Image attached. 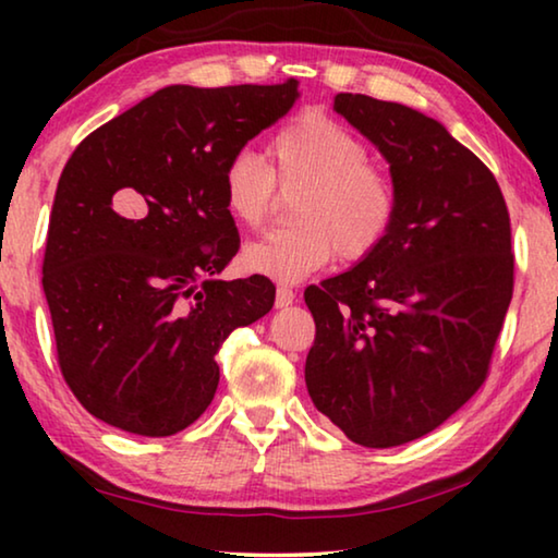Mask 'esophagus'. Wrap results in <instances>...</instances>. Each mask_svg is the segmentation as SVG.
I'll use <instances>...</instances> for the list:
<instances>
[{
	"mask_svg": "<svg viewBox=\"0 0 558 558\" xmlns=\"http://www.w3.org/2000/svg\"><path fill=\"white\" fill-rule=\"evenodd\" d=\"M295 300V292L288 286H278V295H276V307H288Z\"/></svg>",
	"mask_w": 558,
	"mask_h": 558,
	"instance_id": "1",
	"label": "esophagus"
}]
</instances>
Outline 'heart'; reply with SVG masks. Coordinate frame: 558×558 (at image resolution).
I'll use <instances>...</instances> for the list:
<instances>
[{
  "instance_id": "obj_1",
  "label": "heart",
  "mask_w": 558,
  "mask_h": 558,
  "mask_svg": "<svg viewBox=\"0 0 558 558\" xmlns=\"http://www.w3.org/2000/svg\"><path fill=\"white\" fill-rule=\"evenodd\" d=\"M270 165L253 149H239L221 172L223 206L243 226H260L280 186L305 189L298 226L263 233L243 248V266L258 276L295 282L325 268L339 253L366 258L389 235L399 211V189L369 149L342 122L302 112L268 145Z\"/></svg>"
}]
</instances>
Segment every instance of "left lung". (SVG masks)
Instances as JSON below:
<instances>
[{
	"label": "left lung",
	"mask_w": 558,
	"mask_h": 558,
	"mask_svg": "<svg viewBox=\"0 0 558 558\" xmlns=\"http://www.w3.org/2000/svg\"><path fill=\"white\" fill-rule=\"evenodd\" d=\"M335 110L376 145L399 189L379 248L305 290L310 399L349 440L393 448L436 430L487 379L514 256L495 174L423 112L359 93Z\"/></svg>",
	"instance_id": "8db88e82"
}]
</instances>
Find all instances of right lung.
<instances>
[{
  "label": "right lung",
  "instance_id": "right-lung-1",
  "mask_svg": "<svg viewBox=\"0 0 558 558\" xmlns=\"http://www.w3.org/2000/svg\"><path fill=\"white\" fill-rule=\"evenodd\" d=\"M298 96L295 78L167 86L65 162L41 282L63 379L108 426L149 438L192 426L219 386L226 337L270 313L268 278H216L241 243L221 172Z\"/></svg>",
  "mask_w": 558,
  "mask_h": 558
}]
</instances>
